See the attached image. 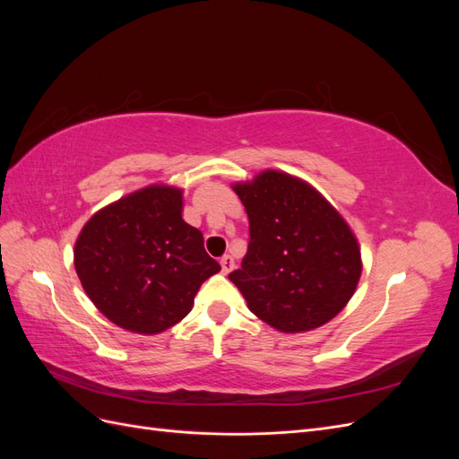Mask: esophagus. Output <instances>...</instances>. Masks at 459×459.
Masks as SVG:
<instances>
[{"instance_id": "1", "label": "esophagus", "mask_w": 459, "mask_h": 459, "mask_svg": "<svg viewBox=\"0 0 459 459\" xmlns=\"http://www.w3.org/2000/svg\"><path fill=\"white\" fill-rule=\"evenodd\" d=\"M220 266H221V272L230 273L233 270V266H235V262H233V258L230 255H224V256L220 258Z\"/></svg>"}]
</instances>
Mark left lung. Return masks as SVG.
<instances>
[{"instance_id": "8db88e82", "label": "left lung", "mask_w": 459, "mask_h": 459, "mask_svg": "<svg viewBox=\"0 0 459 459\" xmlns=\"http://www.w3.org/2000/svg\"><path fill=\"white\" fill-rule=\"evenodd\" d=\"M248 216L247 255L228 277L247 307L281 333L327 324L352 299L362 253L341 212L314 186L264 170L231 186Z\"/></svg>"}]
</instances>
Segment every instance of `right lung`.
<instances>
[{
  "instance_id": "obj_1",
  "label": "right lung",
  "mask_w": 459,
  "mask_h": 459,
  "mask_svg": "<svg viewBox=\"0 0 459 459\" xmlns=\"http://www.w3.org/2000/svg\"><path fill=\"white\" fill-rule=\"evenodd\" d=\"M184 189L152 184L97 211L74 243L86 295L115 325L157 335L191 312L203 281L220 272L203 233L182 218Z\"/></svg>"
}]
</instances>
